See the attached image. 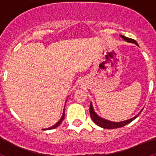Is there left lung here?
I'll use <instances>...</instances> for the list:
<instances>
[{
	"mask_svg": "<svg viewBox=\"0 0 156 156\" xmlns=\"http://www.w3.org/2000/svg\"><path fill=\"white\" fill-rule=\"evenodd\" d=\"M120 37H122V39L124 40V41H127V42H130V43H133L135 44H137V41H135V40L131 39V38H129V37H126L124 36L120 35ZM140 114V113H139ZM137 115L136 116L133 117L132 119H129L128 120L126 121H122V122H111V121H108V120H106V119H102V118H101L99 117L97 114L95 113L94 111V108L92 107V105L90 103V117H91V119L94 121V123L98 125V126H101V127H103V128H105V129H115V128H119V127H122V126H126V124L129 123L130 122L135 119L137 118V116L139 115Z\"/></svg>",
	"mask_w": 156,
	"mask_h": 156,
	"instance_id": "1",
	"label": "left lung"
}]
</instances>
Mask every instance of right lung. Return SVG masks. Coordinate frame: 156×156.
Returning a JSON list of instances; mask_svg holds the SVG:
<instances>
[{
    "mask_svg": "<svg viewBox=\"0 0 156 156\" xmlns=\"http://www.w3.org/2000/svg\"><path fill=\"white\" fill-rule=\"evenodd\" d=\"M64 118H65V114H64V112H63V115H62V116L61 119H60V120H59L58 122L55 125H54V126H52L51 127H50V128H47V129H55V128L58 127V126L59 125L61 124L62 122V120H63V119H64Z\"/></svg>",
    "mask_w": 156,
    "mask_h": 156,
    "instance_id": "add662e5",
    "label": "right lung"
}]
</instances>
